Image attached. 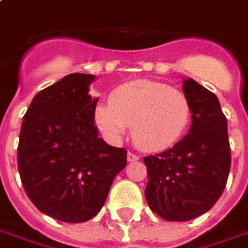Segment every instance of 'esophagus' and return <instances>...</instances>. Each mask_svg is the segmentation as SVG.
I'll return each instance as SVG.
<instances>
[{"instance_id": "34e87169", "label": "esophagus", "mask_w": 248, "mask_h": 248, "mask_svg": "<svg viewBox=\"0 0 248 248\" xmlns=\"http://www.w3.org/2000/svg\"><path fill=\"white\" fill-rule=\"evenodd\" d=\"M140 159V156L139 155H137V154H133V152H129L127 154V160L129 161H137Z\"/></svg>"}]
</instances>
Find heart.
I'll return each mask as SVG.
<instances>
[{"label": "heart", "mask_w": 248, "mask_h": 248, "mask_svg": "<svg viewBox=\"0 0 248 248\" xmlns=\"http://www.w3.org/2000/svg\"><path fill=\"white\" fill-rule=\"evenodd\" d=\"M192 106L188 97L163 82L137 80L117 88L110 104L96 109L97 127L111 142H119L131 126L134 144L157 152L179 142L189 126Z\"/></svg>", "instance_id": "1"}]
</instances>
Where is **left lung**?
Wrapping results in <instances>:
<instances>
[{"label":"left lung","mask_w":248,"mask_h":248,"mask_svg":"<svg viewBox=\"0 0 248 248\" xmlns=\"http://www.w3.org/2000/svg\"><path fill=\"white\" fill-rule=\"evenodd\" d=\"M183 92L192 106L189 131L170 150L144 157L148 206L175 222L189 221L213 208L232 164L227 119L217 96L193 78L183 81Z\"/></svg>","instance_id":"obj_1"}]
</instances>
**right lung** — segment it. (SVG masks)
<instances>
[{
	"label": "right lung",
	"mask_w": 248,
	"mask_h": 248,
	"mask_svg": "<svg viewBox=\"0 0 248 248\" xmlns=\"http://www.w3.org/2000/svg\"><path fill=\"white\" fill-rule=\"evenodd\" d=\"M93 75L71 73L36 94L23 117L18 170L31 202L49 217L78 223L106 201L127 163L124 148L98 138Z\"/></svg>",
	"instance_id": "right-lung-1"
}]
</instances>
